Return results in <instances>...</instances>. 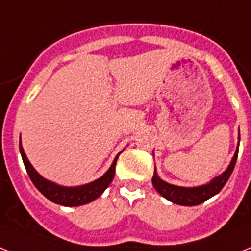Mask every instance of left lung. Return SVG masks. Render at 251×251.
Wrapping results in <instances>:
<instances>
[{
  "instance_id": "obj_1",
  "label": "left lung",
  "mask_w": 251,
  "mask_h": 251,
  "mask_svg": "<svg viewBox=\"0 0 251 251\" xmlns=\"http://www.w3.org/2000/svg\"><path fill=\"white\" fill-rule=\"evenodd\" d=\"M238 148L236 151L235 156L232 158L231 164L228 166V169L225 173L215 179H213L209 184L200 185V187H193V188H184V187H176V185L169 184V183L164 182L158 178L157 173L154 170L153 178H152V184L156 188L161 196L168 199L169 201H172L178 205H183V206H195V205H200V203L205 202L206 200L213 197L214 195L221 192V189L223 188L227 183V180L231 176L233 169H235L236 161H237Z\"/></svg>"
}]
</instances>
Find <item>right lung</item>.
Wrapping results in <instances>:
<instances>
[{"instance_id":"obj_1","label":"right lung","mask_w":251,"mask_h":251,"mask_svg":"<svg viewBox=\"0 0 251 251\" xmlns=\"http://www.w3.org/2000/svg\"><path fill=\"white\" fill-rule=\"evenodd\" d=\"M19 148L20 153H22V158H23L24 166L26 169V173L29 175L32 183L36 185V188L45 197H48L50 201H52L55 203H59V205H64V206H79V205H85V203L91 202V201H94V200L100 196L101 193L107 189L108 185L111 184L112 179L115 176L116 162H117V158L120 156V154H117V157L115 158L109 170L101 178L97 179V180H94V182L89 183V184L79 185V187H62V185L55 184V183L49 182V180L42 178L34 170L29 161H28L22 144L19 146Z\"/></svg>"}]
</instances>
